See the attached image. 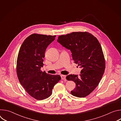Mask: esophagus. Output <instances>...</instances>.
Masks as SVG:
<instances>
[{
	"label": "esophagus",
	"instance_id": "obj_1",
	"mask_svg": "<svg viewBox=\"0 0 121 121\" xmlns=\"http://www.w3.org/2000/svg\"><path fill=\"white\" fill-rule=\"evenodd\" d=\"M61 79L62 80H65V78H66L65 76V75H61Z\"/></svg>",
	"mask_w": 121,
	"mask_h": 121
}]
</instances>
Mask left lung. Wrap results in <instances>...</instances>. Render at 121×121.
<instances>
[{
    "instance_id": "8db88e82",
    "label": "left lung",
    "mask_w": 121,
    "mask_h": 121,
    "mask_svg": "<svg viewBox=\"0 0 121 121\" xmlns=\"http://www.w3.org/2000/svg\"><path fill=\"white\" fill-rule=\"evenodd\" d=\"M57 41L70 50L75 63L82 68L80 77L69 75L66 77L76 84L71 94L79 98L86 97L97 87L105 70V62L99 43L87 32H73L59 36Z\"/></svg>"
}]
</instances>
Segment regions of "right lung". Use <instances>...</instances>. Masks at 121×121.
<instances>
[{
    "label": "right lung",
    "instance_id": "add662e5",
    "mask_svg": "<svg viewBox=\"0 0 121 121\" xmlns=\"http://www.w3.org/2000/svg\"><path fill=\"white\" fill-rule=\"evenodd\" d=\"M56 36L32 34L24 40L18 54L17 74L19 80L27 93L37 100L49 97L54 86L61 79L58 75L41 71L46 49Z\"/></svg>",
    "mask_w": 121,
    "mask_h": 121
}]
</instances>
